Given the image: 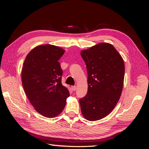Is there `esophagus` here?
<instances>
[{"mask_svg":"<svg viewBox=\"0 0 149 149\" xmlns=\"http://www.w3.org/2000/svg\"><path fill=\"white\" fill-rule=\"evenodd\" d=\"M71 89H72V91H75V90H77V87L75 86H72L71 87Z\"/></svg>","mask_w":149,"mask_h":149,"instance_id":"34e87169","label":"esophagus"}]
</instances>
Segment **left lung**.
<instances>
[{
    "instance_id": "8db88e82",
    "label": "left lung",
    "mask_w": 149,
    "mask_h": 149,
    "mask_svg": "<svg viewBox=\"0 0 149 149\" xmlns=\"http://www.w3.org/2000/svg\"><path fill=\"white\" fill-rule=\"evenodd\" d=\"M88 72V92L79 99L82 114L90 121L102 119L112 111L121 96L125 65L113 45L100 43L82 50Z\"/></svg>"
}]
</instances>
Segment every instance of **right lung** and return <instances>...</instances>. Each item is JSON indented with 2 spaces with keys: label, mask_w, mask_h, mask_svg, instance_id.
Returning a JSON list of instances; mask_svg holds the SVG:
<instances>
[{
  "label": "right lung",
  "mask_w": 149,
  "mask_h": 149,
  "mask_svg": "<svg viewBox=\"0 0 149 149\" xmlns=\"http://www.w3.org/2000/svg\"><path fill=\"white\" fill-rule=\"evenodd\" d=\"M65 50L45 44L27 55L22 70V82L28 99L38 113L54 118L62 112L70 96L61 84L63 71L58 60Z\"/></svg>",
  "instance_id": "add662e5"
}]
</instances>
